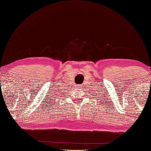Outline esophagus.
<instances>
[{
  "instance_id": "34e87169",
  "label": "esophagus",
  "mask_w": 151,
  "mask_h": 151,
  "mask_svg": "<svg viewBox=\"0 0 151 151\" xmlns=\"http://www.w3.org/2000/svg\"><path fill=\"white\" fill-rule=\"evenodd\" d=\"M78 86H80V85H78Z\"/></svg>"
}]
</instances>
